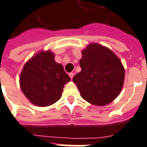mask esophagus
Segmentation results:
<instances>
[{
	"instance_id": "34e87169",
	"label": "esophagus",
	"mask_w": 147,
	"mask_h": 147,
	"mask_svg": "<svg viewBox=\"0 0 147 147\" xmlns=\"http://www.w3.org/2000/svg\"><path fill=\"white\" fill-rule=\"evenodd\" d=\"M69 78H71V79H72L73 78H74V73H69Z\"/></svg>"
}]
</instances>
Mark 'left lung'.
<instances>
[{
	"label": "left lung",
	"mask_w": 147,
	"mask_h": 147,
	"mask_svg": "<svg viewBox=\"0 0 147 147\" xmlns=\"http://www.w3.org/2000/svg\"><path fill=\"white\" fill-rule=\"evenodd\" d=\"M81 71L73 81L89 103L103 106L113 101L122 90L124 67L115 54L105 46L92 43L83 50Z\"/></svg>",
	"instance_id": "8db88e82"
}]
</instances>
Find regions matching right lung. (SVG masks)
<instances>
[{"label": "right lung", "mask_w": 147, "mask_h": 147, "mask_svg": "<svg viewBox=\"0 0 147 147\" xmlns=\"http://www.w3.org/2000/svg\"><path fill=\"white\" fill-rule=\"evenodd\" d=\"M50 51L41 52L24 66L20 77L22 90L29 101L45 107L57 102L70 78Z\"/></svg>", "instance_id": "obj_1"}]
</instances>
